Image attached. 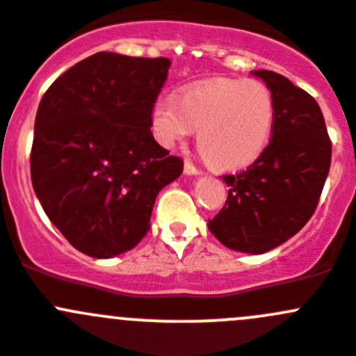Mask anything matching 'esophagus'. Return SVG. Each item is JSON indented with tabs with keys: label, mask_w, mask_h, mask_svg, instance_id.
<instances>
[{
	"label": "esophagus",
	"mask_w": 356,
	"mask_h": 356,
	"mask_svg": "<svg viewBox=\"0 0 356 356\" xmlns=\"http://www.w3.org/2000/svg\"><path fill=\"white\" fill-rule=\"evenodd\" d=\"M184 174L186 175H198V174H200V170H198V168L195 167L191 161H186L184 163Z\"/></svg>",
	"instance_id": "obj_1"
}]
</instances>
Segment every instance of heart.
Instances as JSON below:
<instances>
[{
  "label": "heart",
  "instance_id": "heart-1",
  "mask_svg": "<svg viewBox=\"0 0 356 356\" xmlns=\"http://www.w3.org/2000/svg\"><path fill=\"white\" fill-rule=\"evenodd\" d=\"M275 99L267 84L254 79H218L159 99L151 128L165 147L197 129V144L209 167L235 172L253 165L272 138Z\"/></svg>",
  "mask_w": 356,
  "mask_h": 356
}]
</instances>
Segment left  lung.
Returning a JSON list of instances; mask_svg holds the SVG:
<instances>
[{"mask_svg": "<svg viewBox=\"0 0 356 356\" xmlns=\"http://www.w3.org/2000/svg\"><path fill=\"white\" fill-rule=\"evenodd\" d=\"M253 75L274 95V133L251 167L223 175L230 188L227 204L209 219V230L234 251L261 254L311 219L330 170L332 142L313 96L270 70Z\"/></svg>", "mask_w": 356, "mask_h": 356, "instance_id": "obj_1", "label": "left lung"}]
</instances>
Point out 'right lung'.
<instances>
[{
  "label": "right lung",
  "instance_id": "add662e5",
  "mask_svg": "<svg viewBox=\"0 0 356 356\" xmlns=\"http://www.w3.org/2000/svg\"><path fill=\"white\" fill-rule=\"evenodd\" d=\"M170 59L96 52L52 82L38 105L31 182L66 241L112 258L145 237L158 193L184 163L154 140L151 114Z\"/></svg>",
  "mask_w": 356,
  "mask_h": 356
}]
</instances>
